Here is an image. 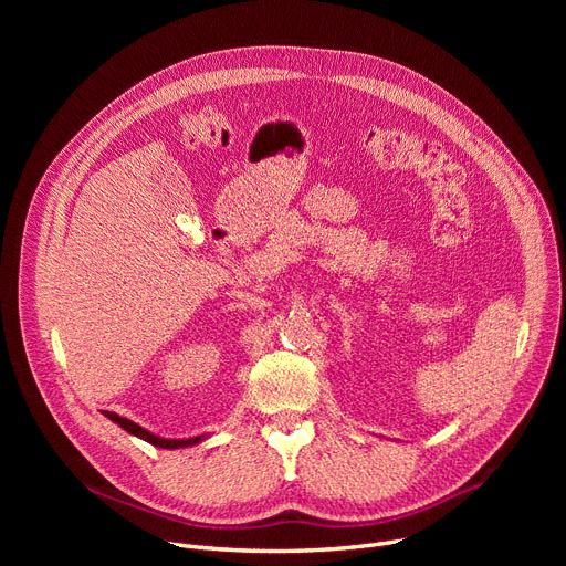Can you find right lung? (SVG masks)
<instances>
[{
  "instance_id": "add662e5",
  "label": "right lung",
  "mask_w": 566,
  "mask_h": 566,
  "mask_svg": "<svg viewBox=\"0 0 566 566\" xmlns=\"http://www.w3.org/2000/svg\"><path fill=\"white\" fill-rule=\"evenodd\" d=\"M105 415H107V418H109L112 422H116L118 427L126 429L128 433H133V436H137V438H142V440H146V442H151V444H156V448H163V450L188 448V444H197V442L201 440L199 436H197V438H188V440H167V438H158V436H154V433H148L146 429H142L139 424H135V422H130V420L122 418V415L109 412V410H105Z\"/></svg>"
}]
</instances>
